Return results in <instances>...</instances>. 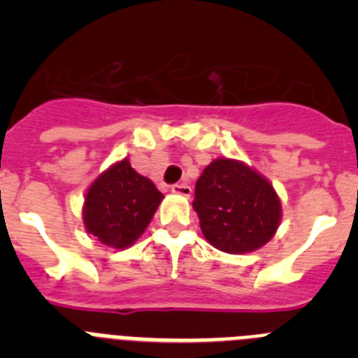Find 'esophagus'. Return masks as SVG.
<instances>
[{"mask_svg":"<svg viewBox=\"0 0 358 358\" xmlns=\"http://www.w3.org/2000/svg\"><path fill=\"white\" fill-rule=\"evenodd\" d=\"M172 194L189 197V195H192V188H189L188 185H185V182H181V185H172Z\"/></svg>","mask_w":358,"mask_h":358,"instance_id":"1","label":"esophagus"}]
</instances>
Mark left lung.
<instances>
[{"mask_svg": "<svg viewBox=\"0 0 358 358\" xmlns=\"http://www.w3.org/2000/svg\"><path fill=\"white\" fill-rule=\"evenodd\" d=\"M194 210L204 238L229 255L260 249L281 220L273 185L245 163L227 157L211 161L197 179Z\"/></svg>", "mask_w": 358, "mask_h": 358, "instance_id": "obj_1", "label": "left lung"}]
</instances>
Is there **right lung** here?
<instances>
[{
  "mask_svg": "<svg viewBox=\"0 0 358 358\" xmlns=\"http://www.w3.org/2000/svg\"><path fill=\"white\" fill-rule=\"evenodd\" d=\"M161 201L156 185L122 159L87 189L82 210L85 231L109 248L125 249L143 235Z\"/></svg>",
  "mask_w": 358,
  "mask_h": 358,
  "instance_id": "obj_1",
  "label": "right lung"
}]
</instances>
